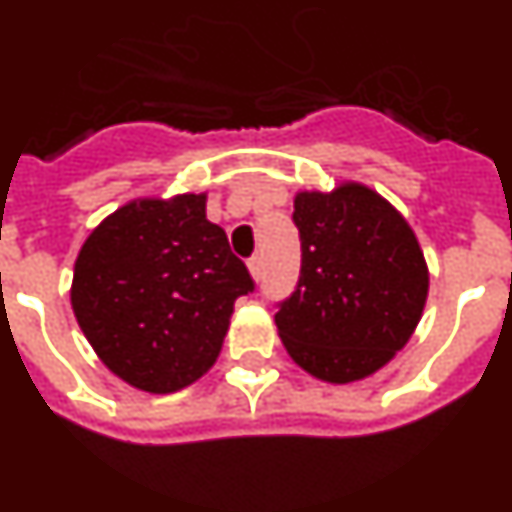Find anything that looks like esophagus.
<instances>
[{"instance_id":"obj_1","label":"esophagus","mask_w":512,"mask_h":512,"mask_svg":"<svg viewBox=\"0 0 512 512\" xmlns=\"http://www.w3.org/2000/svg\"><path fill=\"white\" fill-rule=\"evenodd\" d=\"M247 268H249V276L255 278V281H260V278H263V257L260 255L249 257Z\"/></svg>"}]
</instances>
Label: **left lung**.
I'll return each instance as SVG.
<instances>
[{
  "label": "left lung",
  "instance_id": "left-lung-1",
  "mask_svg": "<svg viewBox=\"0 0 512 512\" xmlns=\"http://www.w3.org/2000/svg\"><path fill=\"white\" fill-rule=\"evenodd\" d=\"M294 223L302 273L276 312L283 346L317 380L375 375L409 343L427 302L429 270L414 229L359 182L296 192Z\"/></svg>",
  "mask_w": 512,
  "mask_h": 512
}]
</instances>
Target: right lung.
<instances>
[{"label": "right lung", "instance_id": "add662e5", "mask_svg": "<svg viewBox=\"0 0 512 512\" xmlns=\"http://www.w3.org/2000/svg\"><path fill=\"white\" fill-rule=\"evenodd\" d=\"M205 192L137 197L90 231L72 309L106 367L145 393H176L216 364L231 312L255 283Z\"/></svg>", "mask_w": 512, "mask_h": 512}]
</instances>
